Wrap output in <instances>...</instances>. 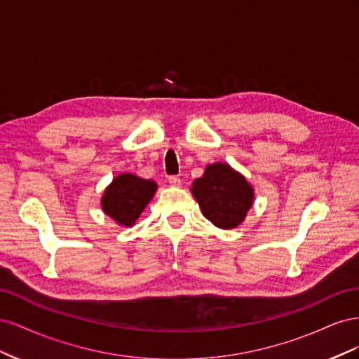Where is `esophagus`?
Masks as SVG:
<instances>
[{
  "mask_svg": "<svg viewBox=\"0 0 359 359\" xmlns=\"http://www.w3.org/2000/svg\"><path fill=\"white\" fill-rule=\"evenodd\" d=\"M169 184L170 186H173V187H180L181 186V178L180 177H169Z\"/></svg>",
  "mask_w": 359,
  "mask_h": 359,
  "instance_id": "obj_1",
  "label": "esophagus"
}]
</instances>
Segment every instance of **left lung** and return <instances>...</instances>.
Masks as SVG:
<instances>
[{"label": "left lung", "instance_id": "8db88e82", "mask_svg": "<svg viewBox=\"0 0 359 359\" xmlns=\"http://www.w3.org/2000/svg\"><path fill=\"white\" fill-rule=\"evenodd\" d=\"M191 194L202 214L220 229H235L255 202V189L243 173L227 163H212L191 184Z\"/></svg>", "mask_w": 359, "mask_h": 359}]
</instances>
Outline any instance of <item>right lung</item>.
Instances as JSON below:
<instances>
[{
  "mask_svg": "<svg viewBox=\"0 0 359 359\" xmlns=\"http://www.w3.org/2000/svg\"><path fill=\"white\" fill-rule=\"evenodd\" d=\"M157 191V182L140 178L135 173H119L104 189L102 210L124 227H132Z\"/></svg>",
  "mask_w": 359,
  "mask_h": 359,
  "instance_id": "add662e5",
  "label": "right lung"
}]
</instances>
